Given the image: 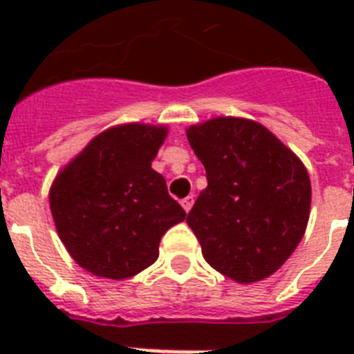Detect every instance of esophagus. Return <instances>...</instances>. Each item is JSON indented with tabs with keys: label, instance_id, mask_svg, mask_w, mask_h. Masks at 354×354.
Returning <instances> with one entry per match:
<instances>
[{
	"label": "esophagus",
	"instance_id": "1",
	"mask_svg": "<svg viewBox=\"0 0 354 354\" xmlns=\"http://www.w3.org/2000/svg\"><path fill=\"white\" fill-rule=\"evenodd\" d=\"M193 204H194V196L193 194H189V196H185V198L182 200V205H183V209L187 211H191V207H193Z\"/></svg>",
	"mask_w": 354,
	"mask_h": 354
}]
</instances>
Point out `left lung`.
I'll use <instances>...</instances> for the list:
<instances>
[{"label":"left lung","mask_w":354,"mask_h":354,"mask_svg":"<svg viewBox=\"0 0 354 354\" xmlns=\"http://www.w3.org/2000/svg\"><path fill=\"white\" fill-rule=\"evenodd\" d=\"M187 139L207 178L187 215L205 261L236 283L277 272L307 227V169L274 133L248 119H211L189 127Z\"/></svg>","instance_id":"8db88e82"}]
</instances>
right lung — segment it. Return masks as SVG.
Returning <instances> with one entry per match:
<instances>
[{
    "label": "right lung",
    "instance_id": "1",
    "mask_svg": "<svg viewBox=\"0 0 354 354\" xmlns=\"http://www.w3.org/2000/svg\"><path fill=\"white\" fill-rule=\"evenodd\" d=\"M167 130L122 124L90 145L53 182L49 204L58 236L79 266L127 279L154 263L169 227L185 211L150 163Z\"/></svg>",
    "mask_w": 354,
    "mask_h": 354
}]
</instances>
